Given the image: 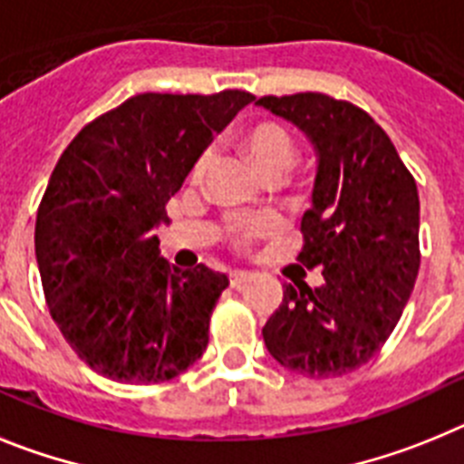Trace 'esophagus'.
Returning <instances> with one entry per match:
<instances>
[{
    "label": "esophagus",
    "instance_id": "1",
    "mask_svg": "<svg viewBox=\"0 0 464 464\" xmlns=\"http://www.w3.org/2000/svg\"><path fill=\"white\" fill-rule=\"evenodd\" d=\"M249 273L247 271H231L228 273V280H231L233 287H243V285H247L249 282Z\"/></svg>",
    "mask_w": 464,
    "mask_h": 464
}]
</instances>
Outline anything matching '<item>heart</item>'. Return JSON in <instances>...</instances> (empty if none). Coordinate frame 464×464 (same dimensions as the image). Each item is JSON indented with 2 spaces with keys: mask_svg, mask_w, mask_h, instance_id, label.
Masks as SVG:
<instances>
[{
  "mask_svg": "<svg viewBox=\"0 0 464 464\" xmlns=\"http://www.w3.org/2000/svg\"><path fill=\"white\" fill-rule=\"evenodd\" d=\"M236 149L240 159L249 165V170L261 177L264 182L268 179H282L287 175L294 163L296 149L294 140L287 130L273 121H259L252 126L245 128L236 137ZM209 165V156L203 154L196 165H193V179H200ZM277 228V221L273 217H259V219H249L236 224L231 231L233 240L237 245H249L256 237L266 236Z\"/></svg>",
  "mask_w": 464,
  "mask_h": 464,
  "instance_id": "heart-1",
  "label": "heart"
}]
</instances>
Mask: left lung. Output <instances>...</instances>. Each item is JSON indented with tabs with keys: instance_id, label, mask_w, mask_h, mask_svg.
<instances>
[{
	"instance_id": "obj_1",
	"label": "left lung",
	"mask_w": 464,
	"mask_h": 464,
	"mask_svg": "<svg viewBox=\"0 0 464 464\" xmlns=\"http://www.w3.org/2000/svg\"><path fill=\"white\" fill-rule=\"evenodd\" d=\"M255 104L299 128L317 156L296 259L322 285H285L261 334L285 369L336 378L388 341L420 266V200L390 137L360 107L324 92L266 95Z\"/></svg>"
}]
</instances>
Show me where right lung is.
Wrapping results in <instances>:
<instances>
[{
	"label": "right lung",
	"instance_id": "add662e5",
	"mask_svg": "<svg viewBox=\"0 0 464 464\" xmlns=\"http://www.w3.org/2000/svg\"><path fill=\"white\" fill-rule=\"evenodd\" d=\"M255 100L142 92L88 123L48 179L34 249L46 304L92 372L163 382L208 348L209 315L228 277L160 256L156 228L212 135Z\"/></svg>",
	"mask_w": 464,
	"mask_h": 464
}]
</instances>
